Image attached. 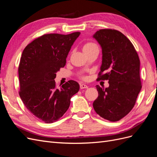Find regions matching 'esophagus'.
<instances>
[{
    "label": "esophagus",
    "mask_w": 157,
    "mask_h": 157,
    "mask_svg": "<svg viewBox=\"0 0 157 157\" xmlns=\"http://www.w3.org/2000/svg\"><path fill=\"white\" fill-rule=\"evenodd\" d=\"M88 86L86 84H80V89H84V88H88Z\"/></svg>",
    "instance_id": "34e87169"
}]
</instances>
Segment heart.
Instances as JSON below:
<instances>
[{"label": "heart", "instance_id": "1", "mask_svg": "<svg viewBox=\"0 0 157 157\" xmlns=\"http://www.w3.org/2000/svg\"><path fill=\"white\" fill-rule=\"evenodd\" d=\"M96 48H98V46L95 43H94V42H87V43H86L83 46V50L85 52Z\"/></svg>", "mask_w": 157, "mask_h": 157}]
</instances>
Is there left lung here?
I'll return each mask as SVG.
<instances>
[{"label":"left lung","instance_id":"left-lung-1","mask_svg":"<svg viewBox=\"0 0 157 157\" xmlns=\"http://www.w3.org/2000/svg\"><path fill=\"white\" fill-rule=\"evenodd\" d=\"M93 37L102 49L97 80H108L109 84L105 88L96 85L98 97L93 107L101 117L116 122L130 112L141 89L139 56L130 40L117 30L100 29Z\"/></svg>","mask_w":157,"mask_h":157}]
</instances>
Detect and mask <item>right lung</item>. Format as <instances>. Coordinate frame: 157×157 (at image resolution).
<instances>
[{"label":"right lung","mask_w":157,"mask_h":157,"mask_svg":"<svg viewBox=\"0 0 157 157\" xmlns=\"http://www.w3.org/2000/svg\"><path fill=\"white\" fill-rule=\"evenodd\" d=\"M80 32L51 33L32 41L23 50L18 67L19 94L33 115L45 123L58 121L67 111L79 84L69 80L56 86V73L66 63L69 52Z\"/></svg>","instance_id":"obj_1"}]
</instances>
